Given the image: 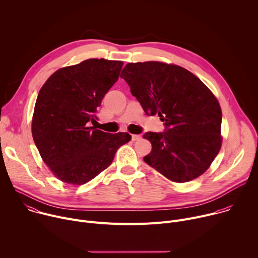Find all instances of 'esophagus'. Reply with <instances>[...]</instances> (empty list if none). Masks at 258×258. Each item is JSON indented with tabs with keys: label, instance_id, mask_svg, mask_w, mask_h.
<instances>
[{
	"label": "esophagus",
	"instance_id": "esophagus-1",
	"mask_svg": "<svg viewBox=\"0 0 258 258\" xmlns=\"http://www.w3.org/2000/svg\"><path fill=\"white\" fill-rule=\"evenodd\" d=\"M142 139L141 135H132V140L133 141H139Z\"/></svg>",
	"mask_w": 258,
	"mask_h": 258
}]
</instances>
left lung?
I'll return each instance as SVG.
<instances>
[{"label": "left lung", "instance_id": "left-lung-1", "mask_svg": "<svg viewBox=\"0 0 258 258\" xmlns=\"http://www.w3.org/2000/svg\"><path fill=\"white\" fill-rule=\"evenodd\" d=\"M120 78L145 113L164 122V132L143 136L152 145L144 161L176 182L205 172L222 146V110L209 89L187 69L155 61L128 63Z\"/></svg>", "mask_w": 258, "mask_h": 258}]
</instances>
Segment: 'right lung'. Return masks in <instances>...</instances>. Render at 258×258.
Instances as JSON below:
<instances>
[{"instance_id":"add662e5","label":"right lung","mask_w":258,"mask_h":258,"mask_svg":"<svg viewBox=\"0 0 258 258\" xmlns=\"http://www.w3.org/2000/svg\"><path fill=\"white\" fill-rule=\"evenodd\" d=\"M123 63L88 59L57 70L42 87L32 116V137L44 162L60 180L84 185L111 164L127 133L91 126L98 107L119 78Z\"/></svg>"}]
</instances>
